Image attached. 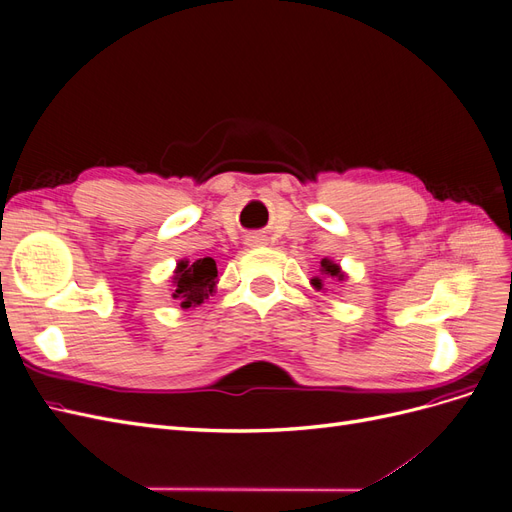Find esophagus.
<instances>
[{"mask_svg":"<svg viewBox=\"0 0 512 512\" xmlns=\"http://www.w3.org/2000/svg\"><path fill=\"white\" fill-rule=\"evenodd\" d=\"M250 241H254V243H260V241H265V239H262V237H252Z\"/></svg>","mask_w":512,"mask_h":512,"instance_id":"obj_1","label":"esophagus"}]
</instances>
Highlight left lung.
<instances>
[{"label": "left lung", "mask_w": 512, "mask_h": 512, "mask_svg": "<svg viewBox=\"0 0 512 512\" xmlns=\"http://www.w3.org/2000/svg\"><path fill=\"white\" fill-rule=\"evenodd\" d=\"M320 273H322V277H339V280H342V277H344V273H342V269H339V265H335V262L329 260V258H322L320 260ZM322 277H314V280H312V286L316 290H322Z\"/></svg>", "instance_id": "left-lung-1"}]
</instances>
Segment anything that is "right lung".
<instances>
[{
    "label": "right lung",
    "instance_id": "1",
    "mask_svg": "<svg viewBox=\"0 0 512 512\" xmlns=\"http://www.w3.org/2000/svg\"><path fill=\"white\" fill-rule=\"evenodd\" d=\"M215 280H218V267L213 258L207 256L196 262L181 260L173 275V299L181 301L185 309L200 305L215 290Z\"/></svg>",
    "mask_w": 512,
    "mask_h": 512
}]
</instances>
